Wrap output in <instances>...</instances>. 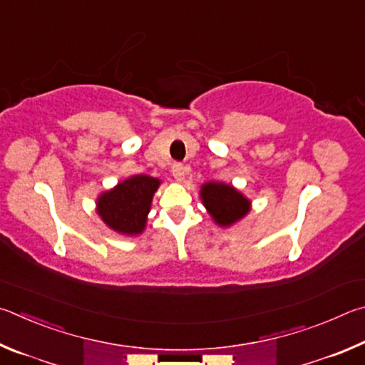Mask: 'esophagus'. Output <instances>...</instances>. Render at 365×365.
<instances>
[{
	"label": "esophagus",
	"instance_id": "esophagus-1",
	"mask_svg": "<svg viewBox=\"0 0 365 365\" xmlns=\"http://www.w3.org/2000/svg\"><path fill=\"white\" fill-rule=\"evenodd\" d=\"M171 173H173V176L178 179V181H181L184 175H186V168H184L182 163H173L171 165Z\"/></svg>",
	"mask_w": 365,
	"mask_h": 365
}]
</instances>
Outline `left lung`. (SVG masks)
Wrapping results in <instances>:
<instances>
[{
	"mask_svg": "<svg viewBox=\"0 0 365 365\" xmlns=\"http://www.w3.org/2000/svg\"><path fill=\"white\" fill-rule=\"evenodd\" d=\"M202 200L220 226H231L248 213L250 202L232 186L222 182H207L202 186Z\"/></svg>",
	"mask_w": 365,
	"mask_h": 365,
	"instance_id": "left-lung-1",
	"label": "left lung"
}]
</instances>
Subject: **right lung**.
<instances>
[{"label": "right lung", "instance_id": "1", "mask_svg": "<svg viewBox=\"0 0 365 365\" xmlns=\"http://www.w3.org/2000/svg\"><path fill=\"white\" fill-rule=\"evenodd\" d=\"M158 184L155 178L138 175L102 194L98 200V213L102 221L117 232L140 234Z\"/></svg>", "mask_w": 365, "mask_h": 365}]
</instances>
